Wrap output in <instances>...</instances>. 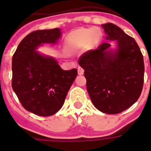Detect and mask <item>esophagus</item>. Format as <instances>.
I'll list each match as a JSON object with an SVG mask.
<instances>
[{"label":"esophagus","instance_id":"obj_1","mask_svg":"<svg viewBox=\"0 0 151 151\" xmlns=\"http://www.w3.org/2000/svg\"><path fill=\"white\" fill-rule=\"evenodd\" d=\"M78 73L79 75H82V74L84 73V69H82V67L79 66L78 68Z\"/></svg>","mask_w":151,"mask_h":151}]
</instances>
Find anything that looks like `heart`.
Here are the masks:
<instances>
[{"label": "heart", "mask_w": 151, "mask_h": 151, "mask_svg": "<svg viewBox=\"0 0 151 151\" xmlns=\"http://www.w3.org/2000/svg\"><path fill=\"white\" fill-rule=\"evenodd\" d=\"M101 39L102 32L99 28H81L69 35L66 45L71 51L82 48L86 45L87 47H93L99 43Z\"/></svg>", "instance_id": "obj_1"}]
</instances>
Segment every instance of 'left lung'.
Listing matches in <instances>:
<instances>
[{
    "mask_svg": "<svg viewBox=\"0 0 151 151\" xmlns=\"http://www.w3.org/2000/svg\"><path fill=\"white\" fill-rule=\"evenodd\" d=\"M107 40H117L116 52L104 43L79 57L85 70L86 89L93 104L107 114H118L131 107L141 95L144 82L142 53L133 38L112 23L104 24Z\"/></svg>",
    "mask_w": 151,
    "mask_h": 151,
    "instance_id": "obj_1",
    "label": "left lung"
}]
</instances>
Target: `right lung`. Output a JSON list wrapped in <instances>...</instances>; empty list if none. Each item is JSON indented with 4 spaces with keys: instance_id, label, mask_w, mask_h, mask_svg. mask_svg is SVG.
Wrapping results in <instances>:
<instances>
[{
    "instance_id": "right-lung-1",
    "label": "right lung",
    "mask_w": 151,
    "mask_h": 151,
    "mask_svg": "<svg viewBox=\"0 0 151 151\" xmlns=\"http://www.w3.org/2000/svg\"><path fill=\"white\" fill-rule=\"evenodd\" d=\"M58 28L31 32L22 40L12 58V88L22 107L40 116L59 111L77 77L78 70H63L56 60L35 49L43 43H56Z\"/></svg>"
}]
</instances>
